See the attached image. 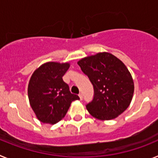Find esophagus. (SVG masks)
<instances>
[{
  "label": "esophagus",
  "instance_id": "34e87169",
  "mask_svg": "<svg viewBox=\"0 0 158 158\" xmlns=\"http://www.w3.org/2000/svg\"><path fill=\"white\" fill-rule=\"evenodd\" d=\"M79 97H80L81 100H82V98H83V96H82L81 93H80V94H79Z\"/></svg>",
  "mask_w": 158,
  "mask_h": 158
}]
</instances>
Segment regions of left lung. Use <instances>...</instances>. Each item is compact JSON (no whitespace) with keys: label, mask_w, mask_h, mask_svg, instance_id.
I'll list each match as a JSON object with an SVG mask.
<instances>
[{"label":"left lung","mask_w":158,"mask_h":158,"mask_svg":"<svg viewBox=\"0 0 158 158\" xmlns=\"http://www.w3.org/2000/svg\"><path fill=\"white\" fill-rule=\"evenodd\" d=\"M93 84L94 96L86 104L90 115L100 120L116 118L129 107L134 81L122 61L110 53H98L77 62Z\"/></svg>","instance_id":"obj_1"}]
</instances>
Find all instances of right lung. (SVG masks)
Instances as JSON below:
<instances>
[{"label":"right lung","mask_w":158,"mask_h":158,"mask_svg":"<svg viewBox=\"0 0 158 158\" xmlns=\"http://www.w3.org/2000/svg\"><path fill=\"white\" fill-rule=\"evenodd\" d=\"M69 63L47 62L31 75L28 84V99L36 117L43 123L55 124L65 117L72 101L80 100L69 91L62 77Z\"/></svg>","instance_id":"obj_1"}]
</instances>
